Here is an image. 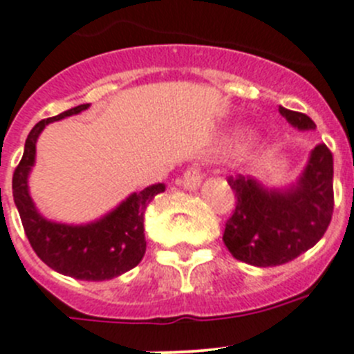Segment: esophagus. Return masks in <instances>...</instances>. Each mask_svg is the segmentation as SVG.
<instances>
[{
  "label": "esophagus",
  "mask_w": 354,
  "mask_h": 354,
  "mask_svg": "<svg viewBox=\"0 0 354 354\" xmlns=\"http://www.w3.org/2000/svg\"><path fill=\"white\" fill-rule=\"evenodd\" d=\"M201 185V171L197 165H192L189 169L183 173V178H181V187L187 190H196Z\"/></svg>",
  "instance_id": "esophagus-1"
}]
</instances>
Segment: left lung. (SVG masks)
<instances>
[{
    "instance_id": "left-lung-1",
    "label": "left lung",
    "mask_w": 354,
    "mask_h": 354,
    "mask_svg": "<svg viewBox=\"0 0 354 354\" xmlns=\"http://www.w3.org/2000/svg\"><path fill=\"white\" fill-rule=\"evenodd\" d=\"M298 130H314L304 113L280 106ZM236 208L225 222L224 240L232 257L252 266H279L307 252L326 232L333 213V157L326 145L310 151L304 173L286 189H266L256 178L229 176Z\"/></svg>"
}]
</instances>
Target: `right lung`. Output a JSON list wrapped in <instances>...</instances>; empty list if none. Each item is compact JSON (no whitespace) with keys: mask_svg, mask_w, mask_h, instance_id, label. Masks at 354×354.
Listing matches in <instances>:
<instances>
[{"mask_svg":"<svg viewBox=\"0 0 354 354\" xmlns=\"http://www.w3.org/2000/svg\"><path fill=\"white\" fill-rule=\"evenodd\" d=\"M88 107L90 104H81L58 116L42 120L31 129L24 153L15 167L12 190L22 227L37 256L62 275L98 282L123 275L141 263L146 252L145 212L153 197L164 192L165 185H151L141 192L130 194L113 212L88 224L47 221L35 206L28 187L37 155V139L46 125L82 113Z\"/></svg>","mask_w":354,"mask_h":354,"instance_id":"right-lung-1","label":"right lung"}]
</instances>
